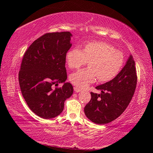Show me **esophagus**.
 Instances as JSON below:
<instances>
[{
  "mask_svg": "<svg viewBox=\"0 0 153 153\" xmlns=\"http://www.w3.org/2000/svg\"><path fill=\"white\" fill-rule=\"evenodd\" d=\"M74 91L76 92H81V89H79V88H77V87H74Z\"/></svg>",
  "mask_w": 153,
  "mask_h": 153,
  "instance_id": "obj_1",
  "label": "esophagus"
}]
</instances>
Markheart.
<instances>
[{"label":"heart","instance_id":"obj_1","mask_svg":"<svg viewBox=\"0 0 153 153\" xmlns=\"http://www.w3.org/2000/svg\"><path fill=\"white\" fill-rule=\"evenodd\" d=\"M65 60L70 69H77L88 63V67L79 69L69 76L71 84L86 88L97 79L107 82L117 76L123 64V55L113 46L102 42H90L81 50L71 48L67 52Z\"/></svg>","mask_w":153,"mask_h":153}]
</instances>
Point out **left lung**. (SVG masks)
Returning a JSON list of instances; mask_svg holds the SVG:
<instances>
[{"instance_id":"obj_1","label":"left lung","mask_w":153,"mask_h":153,"mask_svg":"<svg viewBox=\"0 0 153 153\" xmlns=\"http://www.w3.org/2000/svg\"><path fill=\"white\" fill-rule=\"evenodd\" d=\"M137 76L132 55L111 81L96 87L100 94L91 92V99L84 107L86 117L97 124H107L123 113L135 92Z\"/></svg>"}]
</instances>
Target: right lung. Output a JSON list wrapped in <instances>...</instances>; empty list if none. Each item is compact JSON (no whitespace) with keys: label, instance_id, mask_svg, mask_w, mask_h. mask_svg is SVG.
Segmentation results:
<instances>
[{"label":"right lung","instance_id":"right-lung-1","mask_svg":"<svg viewBox=\"0 0 153 153\" xmlns=\"http://www.w3.org/2000/svg\"><path fill=\"white\" fill-rule=\"evenodd\" d=\"M69 32L47 33L25 51L19 72V82L25 102L36 115L52 119L62 113L64 102L74 88L65 82V55L71 47ZM59 82L63 86L53 88Z\"/></svg>","mask_w":153,"mask_h":153}]
</instances>
